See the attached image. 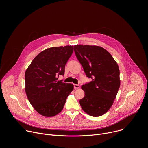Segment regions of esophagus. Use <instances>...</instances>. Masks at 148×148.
<instances>
[{
    "mask_svg": "<svg viewBox=\"0 0 148 148\" xmlns=\"http://www.w3.org/2000/svg\"><path fill=\"white\" fill-rule=\"evenodd\" d=\"M74 88L75 89H78L79 88V86L78 85V84H74Z\"/></svg>",
    "mask_w": 148,
    "mask_h": 148,
    "instance_id": "esophagus-1",
    "label": "esophagus"
}]
</instances>
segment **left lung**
Returning a JSON list of instances; mask_svg holds the SVG:
<instances>
[{
  "label": "left lung",
  "instance_id": "1",
  "mask_svg": "<svg viewBox=\"0 0 148 148\" xmlns=\"http://www.w3.org/2000/svg\"><path fill=\"white\" fill-rule=\"evenodd\" d=\"M75 56L90 82L82 85L85 96L79 100L83 111L92 116L106 113L113 104L120 87L119 69L111 54L97 46L77 45Z\"/></svg>",
  "mask_w": 148,
  "mask_h": 148
}]
</instances>
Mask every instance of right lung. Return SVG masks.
Here are the masks:
<instances>
[{"instance_id":"right-lung-1","label":"right lung","mask_w":148,"mask_h":148,"mask_svg":"<svg viewBox=\"0 0 148 148\" xmlns=\"http://www.w3.org/2000/svg\"><path fill=\"white\" fill-rule=\"evenodd\" d=\"M73 53V46L47 49L33 60L26 70V93L40 115L51 117L59 114L73 90V84L58 80L60 75H64L66 64Z\"/></svg>"}]
</instances>
